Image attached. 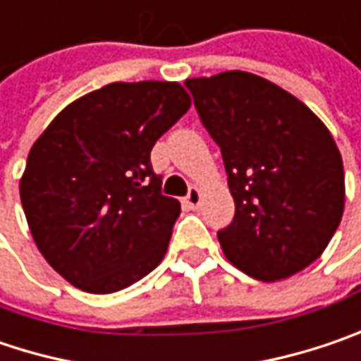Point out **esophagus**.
I'll list each match as a JSON object with an SVG mask.
<instances>
[{"label": "esophagus", "mask_w": 361, "mask_h": 361, "mask_svg": "<svg viewBox=\"0 0 361 361\" xmlns=\"http://www.w3.org/2000/svg\"><path fill=\"white\" fill-rule=\"evenodd\" d=\"M200 200H202V192L196 188V185H192V188H190V192H188V196L183 198V202H185L190 208H198V206H200Z\"/></svg>", "instance_id": "1"}]
</instances>
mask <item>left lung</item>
I'll list each match as a JSON object with an SVG mask.
<instances>
[{
  "label": "left lung",
  "mask_w": 361,
  "mask_h": 361,
  "mask_svg": "<svg viewBox=\"0 0 361 361\" xmlns=\"http://www.w3.org/2000/svg\"><path fill=\"white\" fill-rule=\"evenodd\" d=\"M204 128L221 147L233 223L228 262L276 282L310 265L341 223L345 178L327 126L276 83L245 71L188 79Z\"/></svg>",
  "instance_id": "obj_1"
}]
</instances>
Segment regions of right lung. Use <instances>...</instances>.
<instances>
[{
	"label": "right lung",
	"instance_id": "1",
	"mask_svg": "<svg viewBox=\"0 0 361 361\" xmlns=\"http://www.w3.org/2000/svg\"><path fill=\"white\" fill-rule=\"evenodd\" d=\"M190 104L180 83H110L69 104L34 142L22 208L69 284L110 294L161 264L181 208L161 194L151 149Z\"/></svg>",
	"mask_w": 361,
	"mask_h": 361
}]
</instances>
